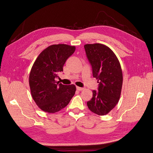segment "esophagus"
I'll use <instances>...</instances> for the list:
<instances>
[{
  "label": "esophagus",
  "instance_id": "34e87169",
  "mask_svg": "<svg viewBox=\"0 0 153 153\" xmlns=\"http://www.w3.org/2000/svg\"><path fill=\"white\" fill-rule=\"evenodd\" d=\"M76 89H77V90H78L79 91H80L84 90V88H82V87H78V86H76Z\"/></svg>",
  "mask_w": 153,
  "mask_h": 153
}]
</instances>
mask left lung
I'll return each mask as SVG.
<instances>
[{
	"label": "left lung",
	"instance_id": "8db88e82",
	"mask_svg": "<svg viewBox=\"0 0 153 153\" xmlns=\"http://www.w3.org/2000/svg\"><path fill=\"white\" fill-rule=\"evenodd\" d=\"M87 57L98 80V91H92V98L87 101L89 110L99 115L110 112L118 103L123 85L121 64L113 51L100 44L84 45Z\"/></svg>",
	"mask_w": 153,
	"mask_h": 153
}]
</instances>
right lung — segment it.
I'll return each mask as SVG.
<instances>
[{"instance_id":"1","label":"right lung","mask_w":153,"mask_h":153,"mask_svg":"<svg viewBox=\"0 0 153 153\" xmlns=\"http://www.w3.org/2000/svg\"><path fill=\"white\" fill-rule=\"evenodd\" d=\"M75 46L65 44L49 46L37 57L29 75L32 98L46 112L55 113L68 105L75 95V85H66L57 82L66 60L75 52Z\"/></svg>"}]
</instances>
